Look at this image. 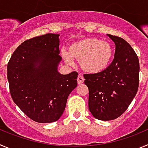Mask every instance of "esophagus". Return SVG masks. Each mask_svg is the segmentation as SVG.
Listing matches in <instances>:
<instances>
[{"instance_id":"34e87169","label":"esophagus","mask_w":148,"mask_h":148,"mask_svg":"<svg viewBox=\"0 0 148 148\" xmlns=\"http://www.w3.org/2000/svg\"><path fill=\"white\" fill-rule=\"evenodd\" d=\"M84 81V77L81 75H78V78H77V82H78V84H81L83 83Z\"/></svg>"}]
</instances>
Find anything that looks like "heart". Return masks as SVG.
<instances>
[{
  "label": "heart",
  "instance_id": "b5f03b06",
  "mask_svg": "<svg viewBox=\"0 0 148 148\" xmlns=\"http://www.w3.org/2000/svg\"><path fill=\"white\" fill-rule=\"evenodd\" d=\"M61 54L68 65H75L74 58L81 60V66L84 71L98 74L108 67L113 50L109 43L90 38L73 43L69 51L63 49Z\"/></svg>",
  "mask_w": 148,
  "mask_h": 148
}]
</instances>
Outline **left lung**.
<instances>
[{
    "label": "left lung",
    "instance_id": "1",
    "mask_svg": "<svg viewBox=\"0 0 148 148\" xmlns=\"http://www.w3.org/2000/svg\"><path fill=\"white\" fill-rule=\"evenodd\" d=\"M116 45L114 59L105 70L85 74L88 106L94 118L110 121L119 117L136 95L139 62L131 46L123 38L108 34Z\"/></svg>",
    "mask_w": 148,
    "mask_h": 148
}]
</instances>
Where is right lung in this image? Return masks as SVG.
I'll list each match as a JSON object with an SVG mask.
<instances>
[{
    "label": "right lung",
    "instance_id": "right-lung-1",
    "mask_svg": "<svg viewBox=\"0 0 148 148\" xmlns=\"http://www.w3.org/2000/svg\"><path fill=\"white\" fill-rule=\"evenodd\" d=\"M59 35L48 33L23 41L8 63L12 99L36 122L59 119L68 96L77 86V72L62 75L58 70L62 59Z\"/></svg>",
    "mask_w": 148,
    "mask_h": 148
}]
</instances>
